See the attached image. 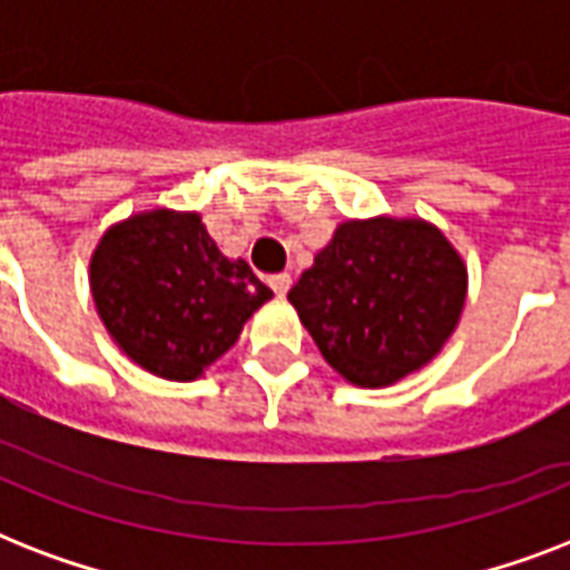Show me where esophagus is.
<instances>
[{
  "label": "esophagus",
  "mask_w": 570,
  "mask_h": 570,
  "mask_svg": "<svg viewBox=\"0 0 570 570\" xmlns=\"http://www.w3.org/2000/svg\"><path fill=\"white\" fill-rule=\"evenodd\" d=\"M268 286L275 289V295H286L289 293V286H293V277L286 275V272H281V275L268 277Z\"/></svg>",
  "instance_id": "1"
}]
</instances>
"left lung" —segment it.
Here are the masks:
<instances>
[{
	"label": "left lung",
	"instance_id": "obj_1",
	"mask_svg": "<svg viewBox=\"0 0 570 570\" xmlns=\"http://www.w3.org/2000/svg\"><path fill=\"white\" fill-rule=\"evenodd\" d=\"M464 295L468 268L434 224L366 218L340 224L289 302L343 379L387 387L441 352Z\"/></svg>",
	"mask_w": 570,
	"mask_h": 570
}]
</instances>
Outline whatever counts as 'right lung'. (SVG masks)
I'll list each match as a JSON object with an SVG mask.
<instances>
[{"label":"right lung","mask_w":570,"mask_h":570,"mask_svg":"<svg viewBox=\"0 0 570 570\" xmlns=\"http://www.w3.org/2000/svg\"><path fill=\"white\" fill-rule=\"evenodd\" d=\"M91 293L115 343L147 373L191 381L272 298L245 259H227L197 213L132 215L91 257Z\"/></svg>","instance_id":"obj_1"}]
</instances>
